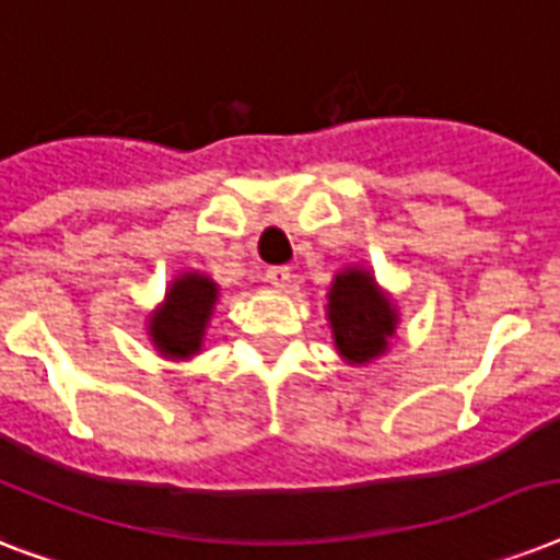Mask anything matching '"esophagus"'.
Wrapping results in <instances>:
<instances>
[{
	"label": "esophagus",
	"instance_id": "esophagus-1",
	"mask_svg": "<svg viewBox=\"0 0 560 560\" xmlns=\"http://www.w3.org/2000/svg\"><path fill=\"white\" fill-rule=\"evenodd\" d=\"M290 276H293V272H290V267H270V270L264 272V281H267L270 288L284 290L290 284Z\"/></svg>",
	"mask_w": 560,
	"mask_h": 560
}]
</instances>
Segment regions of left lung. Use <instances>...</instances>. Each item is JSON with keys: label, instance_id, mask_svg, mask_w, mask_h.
Returning a JSON list of instances; mask_svg holds the SVG:
<instances>
[{"label": "left lung", "instance_id": "left-lung-1", "mask_svg": "<svg viewBox=\"0 0 560 560\" xmlns=\"http://www.w3.org/2000/svg\"><path fill=\"white\" fill-rule=\"evenodd\" d=\"M328 323L340 358L351 366H366L389 349L398 311L377 288L372 270L346 267L334 276L328 290Z\"/></svg>", "mask_w": 560, "mask_h": 560}]
</instances>
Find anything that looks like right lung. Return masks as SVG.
Returning <instances> with one entry per match:
<instances>
[{
	"label": "right lung",
	"mask_w": 560,
	"mask_h": 560,
	"mask_svg": "<svg viewBox=\"0 0 560 560\" xmlns=\"http://www.w3.org/2000/svg\"><path fill=\"white\" fill-rule=\"evenodd\" d=\"M220 288L202 272H179L165 302L148 316V337L162 358L188 360L202 349Z\"/></svg>",
	"instance_id": "obj_1"
}]
</instances>
